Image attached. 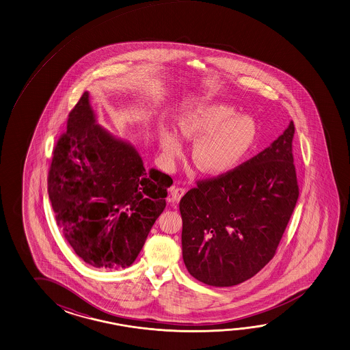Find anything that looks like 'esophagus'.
Segmentation results:
<instances>
[{
    "mask_svg": "<svg viewBox=\"0 0 350 350\" xmlns=\"http://www.w3.org/2000/svg\"><path fill=\"white\" fill-rule=\"evenodd\" d=\"M185 192L186 190L183 189V187H175V186H172V189H170V195H172V201L174 202H178L181 198L184 196Z\"/></svg>",
    "mask_w": 350,
    "mask_h": 350,
    "instance_id": "1",
    "label": "esophagus"
}]
</instances>
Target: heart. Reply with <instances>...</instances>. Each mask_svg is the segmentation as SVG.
I'll return each mask as SVG.
<instances>
[{
	"mask_svg": "<svg viewBox=\"0 0 350 350\" xmlns=\"http://www.w3.org/2000/svg\"><path fill=\"white\" fill-rule=\"evenodd\" d=\"M178 129L183 138L195 142L192 160L208 175L233 170L252 149L258 134L254 118L238 115L227 103H208L191 109L180 117ZM160 143L169 163L183 154L181 140L175 133L164 134Z\"/></svg>",
	"mask_w": 350,
	"mask_h": 350,
	"instance_id": "b5f03b06",
	"label": "heart"
}]
</instances>
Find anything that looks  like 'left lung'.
Listing matches in <instances>:
<instances>
[{
    "label": "left lung",
    "instance_id": "8db88e82",
    "mask_svg": "<svg viewBox=\"0 0 350 350\" xmlns=\"http://www.w3.org/2000/svg\"><path fill=\"white\" fill-rule=\"evenodd\" d=\"M293 122L254 158L180 201L183 258L206 285L234 286L273 259L299 198Z\"/></svg>",
    "mask_w": 350,
    "mask_h": 350
}]
</instances>
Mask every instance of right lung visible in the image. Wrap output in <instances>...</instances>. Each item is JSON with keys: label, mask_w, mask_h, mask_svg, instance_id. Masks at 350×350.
Instances as JSON below:
<instances>
[{"label": "right lung", "mask_w": 350, "mask_h": 350, "mask_svg": "<svg viewBox=\"0 0 350 350\" xmlns=\"http://www.w3.org/2000/svg\"><path fill=\"white\" fill-rule=\"evenodd\" d=\"M172 180L146 172L137 148L97 123L85 91L57 140L48 193L57 227L85 262L131 267L165 208Z\"/></svg>", "instance_id": "obj_1"}]
</instances>
